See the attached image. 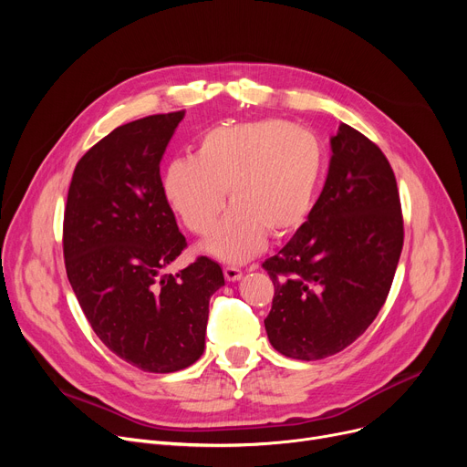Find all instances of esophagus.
<instances>
[{
	"label": "esophagus",
	"instance_id": "esophagus-1",
	"mask_svg": "<svg viewBox=\"0 0 467 467\" xmlns=\"http://www.w3.org/2000/svg\"><path fill=\"white\" fill-rule=\"evenodd\" d=\"M223 275H225V278H227L229 282H236V280L242 278V271H240L238 266H225V268H223Z\"/></svg>",
	"mask_w": 467,
	"mask_h": 467
}]
</instances>
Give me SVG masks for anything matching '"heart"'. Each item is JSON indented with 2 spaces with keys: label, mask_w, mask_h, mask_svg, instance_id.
Wrapping results in <instances>:
<instances>
[{
  "label": "heart",
  "mask_w": 467,
  "mask_h": 467,
  "mask_svg": "<svg viewBox=\"0 0 467 467\" xmlns=\"http://www.w3.org/2000/svg\"><path fill=\"white\" fill-rule=\"evenodd\" d=\"M324 145L314 132L284 119L236 122L208 130L196 153L171 159L162 187L183 225L208 234L204 250L227 263L259 254L266 234L296 233L310 213L324 178Z\"/></svg>",
  "instance_id": "heart-1"
}]
</instances>
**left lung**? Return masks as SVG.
Wrapping results in <instances>:
<instances>
[{
  "label": "left lung",
  "instance_id": "obj_1",
  "mask_svg": "<svg viewBox=\"0 0 467 467\" xmlns=\"http://www.w3.org/2000/svg\"><path fill=\"white\" fill-rule=\"evenodd\" d=\"M331 151L308 219L263 263L275 284L268 340L303 361L345 350L373 324L403 248L398 183L379 145L342 122Z\"/></svg>",
  "mask_w": 467,
  "mask_h": 467
}]
</instances>
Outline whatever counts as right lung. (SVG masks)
Instances as JSON below:
<instances>
[{"instance_id": "obj_1", "label": "right lung", "mask_w": 467, "mask_h": 467, "mask_svg": "<svg viewBox=\"0 0 467 467\" xmlns=\"http://www.w3.org/2000/svg\"><path fill=\"white\" fill-rule=\"evenodd\" d=\"M185 111L117 127L81 157L64 210V263L94 333L147 373H174L204 352L208 303L225 285L199 257L162 275L187 246L171 212L161 161Z\"/></svg>"}]
</instances>
